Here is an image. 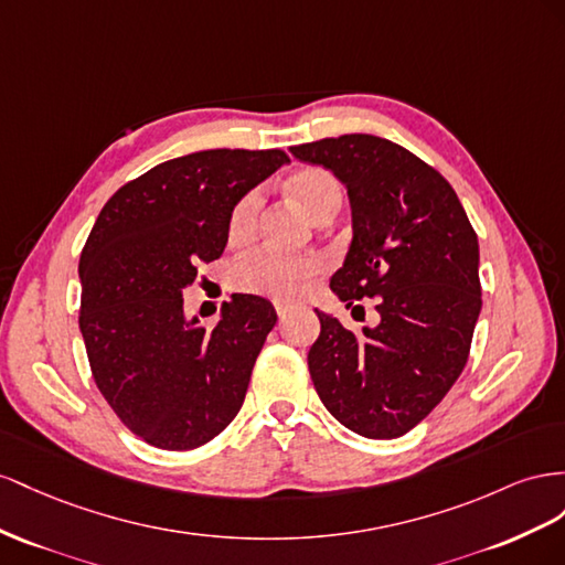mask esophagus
<instances>
[{
    "mask_svg": "<svg viewBox=\"0 0 565 565\" xmlns=\"http://www.w3.org/2000/svg\"><path fill=\"white\" fill-rule=\"evenodd\" d=\"M274 310H277V315H279V319H284L286 315H288V310H291V308H288V305L286 302H274Z\"/></svg>",
    "mask_w": 565,
    "mask_h": 565,
    "instance_id": "obj_1",
    "label": "esophagus"
}]
</instances>
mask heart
I'll use <instances>...</instances> for the list:
<instances>
[{
	"label": "heart",
	"mask_w": 565,
	"mask_h": 565,
	"mask_svg": "<svg viewBox=\"0 0 565 565\" xmlns=\"http://www.w3.org/2000/svg\"><path fill=\"white\" fill-rule=\"evenodd\" d=\"M286 189L315 222L333 217L343 205V186L329 170H300L286 182ZM265 196L260 189L248 191L236 203L230 217V238L234 244H244L257 232ZM321 271H324V263L317 255H284L265 248L241 255L230 267V284L241 294L294 300Z\"/></svg>",
	"instance_id": "heart-1"
}]
</instances>
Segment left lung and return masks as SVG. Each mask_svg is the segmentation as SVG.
Returning a JSON list of instances; mask_svg holds the SVG:
<instances>
[{
	"mask_svg": "<svg viewBox=\"0 0 565 565\" xmlns=\"http://www.w3.org/2000/svg\"><path fill=\"white\" fill-rule=\"evenodd\" d=\"M291 153L345 184L352 241L331 291L379 298L362 335L317 312L308 366L324 407L364 438H399L435 409L469 360L480 315L478 236L445 177L399 143L343 135Z\"/></svg>",
	"mask_w": 565,
	"mask_h": 565,
	"instance_id": "8db88e82",
	"label": "left lung"
}]
</instances>
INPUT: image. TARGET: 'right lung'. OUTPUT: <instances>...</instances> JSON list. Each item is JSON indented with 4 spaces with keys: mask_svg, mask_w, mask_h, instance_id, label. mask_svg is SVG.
<instances>
[{
    "mask_svg": "<svg viewBox=\"0 0 565 565\" xmlns=\"http://www.w3.org/2000/svg\"><path fill=\"white\" fill-rule=\"evenodd\" d=\"M286 163L279 149L180 156L120 186L96 217L79 255V331L102 395L143 443L201 447L244 405L274 305L236 294L205 329L182 291L224 253L236 203Z\"/></svg>",
    "mask_w": 565,
    "mask_h": 565,
    "instance_id": "obj_1",
    "label": "right lung"
}]
</instances>
